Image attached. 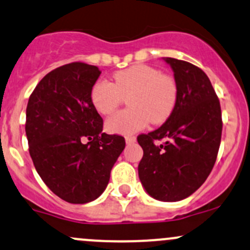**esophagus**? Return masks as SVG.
Here are the masks:
<instances>
[{"label":"esophagus","instance_id":"esophagus-1","mask_svg":"<svg viewBox=\"0 0 250 250\" xmlns=\"http://www.w3.org/2000/svg\"><path fill=\"white\" fill-rule=\"evenodd\" d=\"M135 141H136L135 136H127V138H125V142H127L128 145L134 144V142H135Z\"/></svg>","mask_w":250,"mask_h":250}]
</instances>
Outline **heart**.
I'll use <instances>...</instances> for the list:
<instances>
[{"mask_svg": "<svg viewBox=\"0 0 250 250\" xmlns=\"http://www.w3.org/2000/svg\"><path fill=\"white\" fill-rule=\"evenodd\" d=\"M114 83L100 79L90 92L92 105L100 114H111L123 97H127L125 110L112 115L105 123L111 134L129 135L147 125H161L168 120L178 101V84L174 77L161 73L146 64H136L112 75Z\"/></svg>", "mask_w": 250, "mask_h": 250, "instance_id": "b5f03b06", "label": "heart"}]
</instances>
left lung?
I'll list each match as a JSON object with an SVG mask.
<instances>
[{"label": "left lung", "instance_id": "8db88e82", "mask_svg": "<svg viewBox=\"0 0 250 250\" xmlns=\"http://www.w3.org/2000/svg\"><path fill=\"white\" fill-rule=\"evenodd\" d=\"M178 84V101L160 128L140 134L144 149L139 178L149 196L177 202L191 196L209 177L222 138L219 100L204 71L191 62L166 58ZM164 138L161 145L155 141Z\"/></svg>", "mask_w": 250, "mask_h": 250}]
</instances>
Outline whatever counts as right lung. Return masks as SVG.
Returning a JSON list of instances; mask_svg holds the SVG:
<instances>
[{
	"label": "right lung",
	"mask_w": 250,
	"mask_h": 250,
	"mask_svg": "<svg viewBox=\"0 0 250 250\" xmlns=\"http://www.w3.org/2000/svg\"><path fill=\"white\" fill-rule=\"evenodd\" d=\"M101 75L75 62L54 68L29 96L26 135L42 182L62 201L84 204L100 197L125 147V138L103 133L90 92Z\"/></svg>",
	"instance_id": "obj_1"
}]
</instances>
